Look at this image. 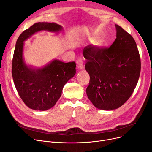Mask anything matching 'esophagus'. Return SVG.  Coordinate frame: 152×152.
Returning <instances> with one entry per match:
<instances>
[{
  "mask_svg": "<svg viewBox=\"0 0 152 152\" xmlns=\"http://www.w3.org/2000/svg\"><path fill=\"white\" fill-rule=\"evenodd\" d=\"M77 66L78 67V68H82V67H83V64H82V62L81 61H78L77 62Z\"/></svg>",
  "mask_w": 152,
  "mask_h": 152,
  "instance_id": "34e87169",
  "label": "esophagus"
}]
</instances>
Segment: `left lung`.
<instances>
[{
  "label": "left lung",
  "instance_id": "obj_1",
  "mask_svg": "<svg viewBox=\"0 0 152 152\" xmlns=\"http://www.w3.org/2000/svg\"><path fill=\"white\" fill-rule=\"evenodd\" d=\"M117 38L110 47L90 44L82 50L90 76L87 97L95 107L118 108L131 97L141 71L140 53L134 39L115 25Z\"/></svg>",
  "mask_w": 152,
  "mask_h": 152
}]
</instances>
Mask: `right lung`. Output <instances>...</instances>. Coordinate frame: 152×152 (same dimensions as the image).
I'll use <instances>...</instances> for the list:
<instances>
[{"mask_svg":"<svg viewBox=\"0 0 152 152\" xmlns=\"http://www.w3.org/2000/svg\"><path fill=\"white\" fill-rule=\"evenodd\" d=\"M61 29L55 23L39 22L23 31L16 41L12 61V79L21 99L31 109L44 111L54 107L64 86L75 75L76 63L54 59L42 68L29 67L23 59V42L37 31L56 32Z\"/></svg>","mask_w":152,"mask_h":152,"instance_id":"add662e5","label":"right lung"}]
</instances>
